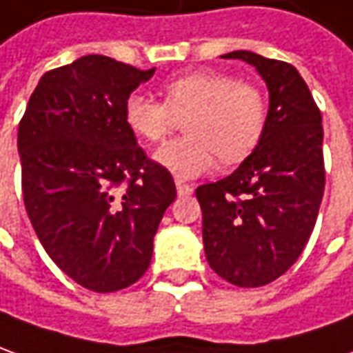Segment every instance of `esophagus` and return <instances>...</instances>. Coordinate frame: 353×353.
Listing matches in <instances>:
<instances>
[{"mask_svg":"<svg viewBox=\"0 0 353 353\" xmlns=\"http://www.w3.org/2000/svg\"><path fill=\"white\" fill-rule=\"evenodd\" d=\"M176 189H177V195L179 196H189L193 193V185H189L185 181H181V179H177L176 181Z\"/></svg>","mask_w":353,"mask_h":353,"instance_id":"obj_1","label":"esophagus"}]
</instances>
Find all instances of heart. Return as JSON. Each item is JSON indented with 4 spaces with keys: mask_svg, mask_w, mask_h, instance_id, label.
<instances>
[{
    "mask_svg": "<svg viewBox=\"0 0 353 353\" xmlns=\"http://www.w3.org/2000/svg\"><path fill=\"white\" fill-rule=\"evenodd\" d=\"M164 102L143 92L127 96L123 119L139 139L158 143L183 121L185 137L154 152V162L179 179L203 176L216 164L239 162L257 146L267 100L257 86L218 71H193L168 81Z\"/></svg>",
    "mask_w": 353,
    "mask_h": 353,
    "instance_id": "heart-1",
    "label": "heart"
}]
</instances>
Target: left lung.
Masks as SVG:
<instances>
[{
    "mask_svg": "<svg viewBox=\"0 0 353 353\" xmlns=\"http://www.w3.org/2000/svg\"><path fill=\"white\" fill-rule=\"evenodd\" d=\"M241 59L268 88L267 123L236 172L196 187L210 268L230 284L265 286L301 255L325 191L321 112L294 65L247 50Z\"/></svg>",
    "mask_w": 353,
    "mask_h": 353,
    "instance_id": "1",
    "label": "left lung"
}]
</instances>
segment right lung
Returning a JSON list of instances; mask_svg holds the SVG:
<instances>
[{
  "label": "right lung",
  "mask_w": 353,
  "mask_h": 353,
  "mask_svg": "<svg viewBox=\"0 0 353 353\" xmlns=\"http://www.w3.org/2000/svg\"><path fill=\"white\" fill-rule=\"evenodd\" d=\"M152 75L106 56L79 57L40 77L19 123L36 236L67 276L100 294L145 274L176 199L172 174L146 158L123 119L127 96Z\"/></svg>",
  "instance_id": "add662e5"
}]
</instances>
